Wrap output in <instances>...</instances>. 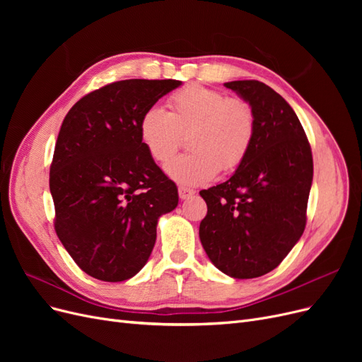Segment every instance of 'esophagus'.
Segmentation results:
<instances>
[{
    "mask_svg": "<svg viewBox=\"0 0 362 362\" xmlns=\"http://www.w3.org/2000/svg\"><path fill=\"white\" fill-rule=\"evenodd\" d=\"M178 194H180V199L185 201V199H190L192 198V196L194 194V190L187 189V187H180L178 189Z\"/></svg>",
    "mask_w": 362,
    "mask_h": 362,
    "instance_id": "1",
    "label": "esophagus"
}]
</instances>
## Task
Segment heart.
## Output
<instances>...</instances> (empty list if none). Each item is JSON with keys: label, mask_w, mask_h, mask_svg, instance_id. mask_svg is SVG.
I'll return each instance as SVG.
<instances>
[{"label": "heart", "mask_w": 362, "mask_h": 362, "mask_svg": "<svg viewBox=\"0 0 362 362\" xmlns=\"http://www.w3.org/2000/svg\"><path fill=\"white\" fill-rule=\"evenodd\" d=\"M187 134L192 152L170 160L164 169L182 185H199L221 168L231 172L246 160L257 136V115L242 98L189 84L168 98V112L151 105L140 116V141L157 163L169 160Z\"/></svg>", "instance_id": "b5f03b06"}]
</instances>
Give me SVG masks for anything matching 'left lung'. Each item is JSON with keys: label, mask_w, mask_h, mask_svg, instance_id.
Segmentation results:
<instances>
[{"label": "left lung", "mask_w": 362, "mask_h": 362, "mask_svg": "<svg viewBox=\"0 0 362 362\" xmlns=\"http://www.w3.org/2000/svg\"><path fill=\"white\" fill-rule=\"evenodd\" d=\"M254 107L257 136L228 181L201 196L199 238L213 264L237 279L276 269L299 242L313 182L310 141L284 98L257 80L225 83Z\"/></svg>", "instance_id": "8db88e82"}]
</instances>
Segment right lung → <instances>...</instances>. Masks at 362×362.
Listing matches in <instances>:
<instances>
[{
	"mask_svg": "<svg viewBox=\"0 0 362 362\" xmlns=\"http://www.w3.org/2000/svg\"><path fill=\"white\" fill-rule=\"evenodd\" d=\"M178 80H122L83 96L63 119L49 168L54 228L83 272L107 282L146 264L178 189L139 137L148 107Z\"/></svg>",
	"mask_w": 362,
	"mask_h": 362,
	"instance_id": "right-lung-1",
	"label": "right lung"
}]
</instances>
